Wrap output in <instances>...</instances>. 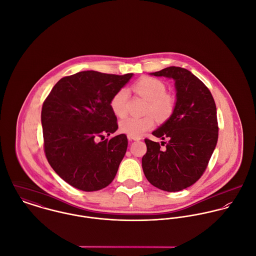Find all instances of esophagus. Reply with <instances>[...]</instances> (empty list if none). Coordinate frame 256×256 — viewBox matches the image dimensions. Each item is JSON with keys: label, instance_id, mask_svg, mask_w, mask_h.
Returning a JSON list of instances; mask_svg holds the SVG:
<instances>
[{"label": "esophagus", "instance_id": "esophagus-1", "mask_svg": "<svg viewBox=\"0 0 256 256\" xmlns=\"http://www.w3.org/2000/svg\"><path fill=\"white\" fill-rule=\"evenodd\" d=\"M128 139L130 140V141H140L141 140V137H128Z\"/></svg>", "mask_w": 256, "mask_h": 256}]
</instances>
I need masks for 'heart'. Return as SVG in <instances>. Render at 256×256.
Listing matches in <instances>:
<instances>
[{"mask_svg": "<svg viewBox=\"0 0 256 256\" xmlns=\"http://www.w3.org/2000/svg\"><path fill=\"white\" fill-rule=\"evenodd\" d=\"M134 90L148 102L146 113H152L158 118H168L174 108V98L166 94V88L160 80L152 78H143L134 84ZM129 90L122 88L117 90L110 100L112 112L123 117L127 114V100ZM154 118L148 115L142 118L126 117L119 123V129L122 133L130 137H141L146 131L154 126Z\"/></svg>", "mask_w": 256, "mask_h": 256, "instance_id": "1", "label": "heart"}]
</instances>
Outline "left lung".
<instances>
[{
  "label": "left lung",
  "mask_w": 256,
  "mask_h": 256,
  "mask_svg": "<svg viewBox=\"0 0 256 256\" xmlns=\"http://www.w3.org/2000/svg\"><path fill=\"white\" fill-rule=\"evenodd\" d=\"M172 78L176 100L172 115L152 132L168 139L160 144L145 140L142 168L148 182L176 192L196 182L205 172L218 141L217 108L208 88L190 71L168 67L150 73Z\"/></svg>",
  "instance_id": "8db88e82"
}]
</instances>
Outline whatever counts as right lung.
I'll return each instance as SVG.
<instances>
[{
    "mask_svg": "<svg viewBox=\"0 0 256 256\" xmlns=\"http://www.w3.org/2000/svg\"><path fill=\"white\" fill-rule=\"evenodd\" d=\"M133 76L78 72L62 78L45 100L41 111L45 154L54 172L74 188L98 191L114 180L127 137L96 140L118 129L110 100Z\"/></svg>",
    "mask_w": 256,
    "mask_h": 256,
    "instance_id": "1",
    "label": "right lung"
}]
</instances>
